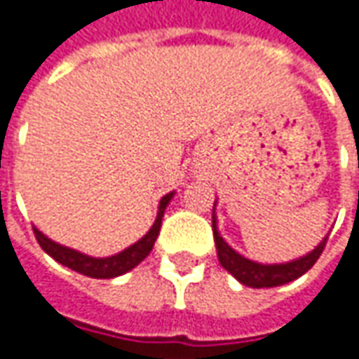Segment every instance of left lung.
Returning a JSON list of instances; mask_svg holds the SVG:
<instances>
[{
    "instance_id": "obj_1",
    "label": "left lung",
    "mask_w": 359,
    "mask_h": 359,
    "mask_svg": "<svg viewBox=\"0 0 359 359\" xmlns=\"http://www.w3.org/2000/svg\"><path fill=\"white\" fill-rule=\"evenodd\" d=\"M217 203V201H215ZM213 238H215V248H217V258L223 268L242 285L250 288H272V286H283L286 283L297 280L299 276H303L309 268H313V264L319 260L323 248H325L327 236L321 242L315 245V250H311L309 254L290 260V262L280 264H262L254 262L250 258L242 256L240 252H236L229 243L225 242L217 229V217H215V205H213Z\"/></svg>"
}]
</instances>
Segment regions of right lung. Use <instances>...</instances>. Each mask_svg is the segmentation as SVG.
Instances as JSON below:
<instances>
[{
	"label": "right lung",
	"instance_id": "obj_1",
	"mask_svg": "<svg viewBox=\"0 0 359 359\" xmlns=\"http://www.w3.org/2000/svg\"><path fill=\"white\" fill-rule=\"evenodd\" d=\"M175 197V191L164 195L160 199L158 205V215L152 223V227L148 229V233L144 238H140L136 243H132L130 248L121 250L119 254L114 256H107V258H93V256H87L83 252H76L73 248H67V245H60V243L53 242L50 238H46L40 229L34 227V233H36V240L40 243V248L54 258L58 264L71 268L79 274H85L89 278H116L121 276L126 272H130L132 268H136L137 264L142 262L154 248V242L160 233V225H162V217H164V211L168 207L170 199Z\"/></svg>",
	"mask_w": 359,
	"mask_h": 359
}]
</instances>
